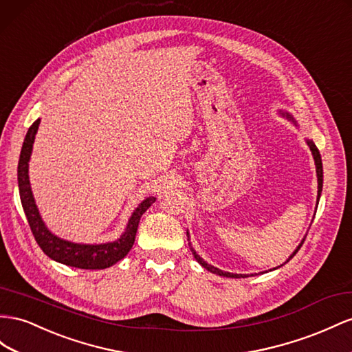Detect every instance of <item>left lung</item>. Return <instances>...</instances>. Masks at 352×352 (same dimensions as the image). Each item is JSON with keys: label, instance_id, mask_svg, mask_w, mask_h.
<instances>
[{"label": "left lung", "instance_id": "obj_1", "mask_svg": "<svg viewBox=\"0 0 352 352\" xmlns=\"http://www.w3.org/2000/svg\"><path fill=\"white\" fill-rule=\"evenodd\" d=\"M283 116H286L287 118H292L289 113H284L283 112ZM308 145H309V148H311V151H312V155H314V160H316V167H317V177H318V198H320V195H321V188H322V164H321V155H320V151L317 149V146L314 145V142H311V140H308ZM302 244H303V241L299 244V247L296 250L293 252V254L290 256V258L287 259V262L293 258L294 254L298 253V250L300 249L302 247ZM194 252V250H192ZM194 256H195V259L203 265V267L206 268V270H208L210 272H213V274H217V275H223V277H231V278H241V277H247V275H243V274H231V272H223V271H221V270H217V268H214V267H212V265H207L201 258H199V256L194 252Z\"/></svg>", "mask_w": 352, "mask_h": 352}]
</instances>
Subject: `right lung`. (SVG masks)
<instances>
[{
  "label": "right lung",
  "mask_w": 352,
  "mask_h": 352,
  "mask_svg": "<svg viewBox=\"0 0 352 352\" xmlns=\"http://www.w3.org/2000/svg\"><path fill=\"white\" fill-rule=\"evenodd\" d=\"M38 126H40V120H36L34 124L30 127L26 133V138L23 140V146L21 151V158H19L17 166V180H19V194H21V201L23 206V212L30 222L31 231L35 236V241L41 247V250L49 256V258L58 261L60 263L69 265V267L81 268V270H105L112 267L113 263L121 261L124 256L130 252V249L135 244L136 232L140 216L144 214L148 208L153 206L155 201L154 197L146 198L142 201L139 207L131 214L127 230L122 234L117 241L107 243V244H75L58 239L47 230L44 222L41 221V216L38 213V208L35 206L31 185H30V176H28V163H30V157L32 153V144L36 135Z\"/></svg>",
  "instance_id": "obj_1"
}]
</instances>
